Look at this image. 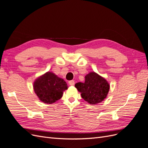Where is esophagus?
I'll return each instance as SVG.
<instances>
[{"label": "esophagus", "mask_w": 148, "mask_h": 148, "mask_svg": "<svg viewBox=\"0 0 148 148\" xmlns=\"http://www.w3.org/2000/svg\"><path fill=\"white\" fill-rule=\"evenodd\" d=\"M69 84L71 86L74 85V84H75L74 80H70V81H69Z\"/></svg>", "instance_id": "obj_1"}]
</instances>
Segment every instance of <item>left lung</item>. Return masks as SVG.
Listing matches in <instances>:
<instances>
[{"label":"left lung","mask_w":148,"mask_h":148,"mask_svg":"<svg viewBox=\"0 0 148 148\" xmlns=\"http://www.w3.org/2000/svg\"><path fill=\"white\" fill-rule=\"evenodd\" d=\"M85 78L84 83L75 84L82 97L91 105H96L104 100L110 89V85L106 79L95 72L90 73Z\"/></svg>","instance_id":"1"}]
</instances>
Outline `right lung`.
Returning <instances> with one entry per match:
<instances>
[{
  "mask_svg": "<svg viewBox=\"0 0 148 148\" xmlns=\"http://www.w3.org/2000/svg\"><path fill=\"white\" fill-rule=\"evenodd\" d=\"M66 82L52 72H47L37 78L34 83V91L40 100L51 104L61 99L63 91L68 89Z\"/></svg>",
  "mask_w": 148,
  "mask_h": 148,
  "instance_id": "add662e5",
  "label": "right lung"
}]
</instances>
